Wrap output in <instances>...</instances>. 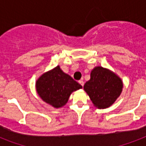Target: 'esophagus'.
<instances>
[{
	"label": "esophagus",
	"instance_id": "esophagus-1",
	"mask_svg": "<svg viewBox=\"0 0 146 146\" xmlns=\"http://www.w3.org/2000/svg\"><path fill=\"white\" fill-rule=\"evenodd\" d=\"M79 83L80 84V85H81L82 86H83V85H84V82L82 81V80H79Z\"/></svg>",
	"mask_w": 146,
	"mask_h": 146
}]
</instances>
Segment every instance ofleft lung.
Wrapping results in <instances>:
<instances>
[{
  "label": "left lung",
  "instance_id": "left-lung-1",
  "mask_svg": "<svg viewBox=\"0 0 146 146\" xmlns=\"http://www.w3.org/2000/svg\"><path fill=\"white\" fill-rule=\"evenodd\" d=\"M122 88L123 82L120 77L102 67L92 70L91 79L84 85V90L98 109H106L114 104Z\"/></svg>",
  "mask_w": 146,
  "mask_h": 146
}]
</instances>
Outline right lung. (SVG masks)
Masks as SVG:
<instances>
[{"label":"right lung","instance_id":"right-lung-1","mask_svg":"<svg viewBox=\"0 0 146 146\" xmlns=\"http://www.w3.org/2000/svg\"><path fill=\"white\" fill-rule=\"evenodd\" d=\"M82 88L70 76L64 73L59 66L43 73L36 82L38 95L54 108L64 106L71 93Z\"/></svg>","mask_w":146,"mask_h":146}]
</instances>
